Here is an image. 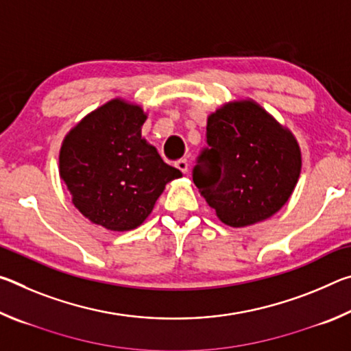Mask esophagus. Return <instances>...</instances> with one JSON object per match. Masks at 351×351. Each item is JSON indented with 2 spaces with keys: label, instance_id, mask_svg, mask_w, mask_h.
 <instances>
[{
  "label": "esophagus",
  "instance_id": "1",
  "mask_svg": "<svg viewBox=\"0 0 351 351\" xmlns=\"http://www.w3.org/2000/svg\"><path fill=\"white\" fill-rule=\"evenodd\" d=\"M175 165H176V169H180L182 171V173H187V171H189V161H187V159H180V161L175 162Z\"/></svg>",
  "mask_w": 351,
  "mask_h": 351
}]
</instances>
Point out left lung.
Instances as JSON below:
<instances>
[{"label": "left lung", "mask_w": 351, "mask_h": 351, "mask_svg": "<svg viewBox=\"0 0 351 351\" xmlns=\"http://www.w3.org/2000/svg\"><path fill=\"white\" fill-rule=\"evenodd\" d=\"M207 147L193 167V182L232 228L269 218L287 203L299 180V144L252 100L226 104L207 119Z\"/></svg>", "instance_id": "obj_1"}]
</instances>
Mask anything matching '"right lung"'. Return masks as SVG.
<instances>
[{
    "label": "right lung",
    "instance_id": "obj_1",
    "mask_svg": "<svg viewBox=\"0 0 351 351\" xmlns=\"http://www.w3.org/2000/svg\"><path fill=\"white\" fill-rule=\"evenodd\" d=\"M145 119L139 105L110 100L83 117L62 144L60 178L73 204L108 230L138 228L165 184L182 175L142 139Z\"/></svg>",
    "mask_w": 351,
    "mask_h": 351
}]
</instances>
